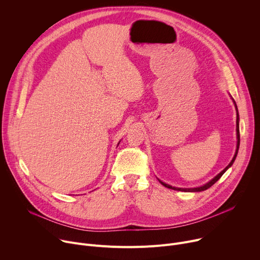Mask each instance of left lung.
I'll return each mask as SVG.
<instances>
[{"mask_svg": "<svg viewBox=\"0 0 260 260\" xmlns=\"http://www.w3.org/2000/svg\"><path fill=\"white\" fill-rule=\"evenodd\" d=\"M233 99V98H232ZM233 102H234V104H235V107H236V111H237V149H236V153H235V155H234V157H233V159H232V161L229 164V166L223 170V171H221L218 175H216L212 180H210L208 183H206V184H204V185H202V186H199V187H190V188H181V187H174V186H172V185H170V184H167V183H165V182H162L161 180H159L158 179V181H159V183L160 184H162L164 186H166L167 188H170V189H174V190H179V191H185V192H199V191H204V190H206V189H208V188H210L213 184H215L220 178H221V176L223 175L232 166H233V164L235 162V160H236V157H237V155H238V151H239V147H240V126H239V121H240V117H239V112H238V107H237V104H236V102H235V100L233 99Z\"/></svg>", "mask_w": 260, "mask_h": 260, "instance_id": "obj_1", "label": "left lung"}]
</instances>
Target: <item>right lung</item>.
Listing matches in <instances>:
<instances>
[{"label": "right lung", "instance_id": "right-lung-1", "mask_svg": "<svg viewBox=\"0 0 260 260\" xmlns=\"http://www.w3.org/2000/svg\"><path fill=\"white\" fill-rule=\"evenodd\" d=\"M119 143H120V141H119ZM119 143H118V145H119Z\"/></svg>", "mask_w": 260, "mask_h": 260}]
</instances>
